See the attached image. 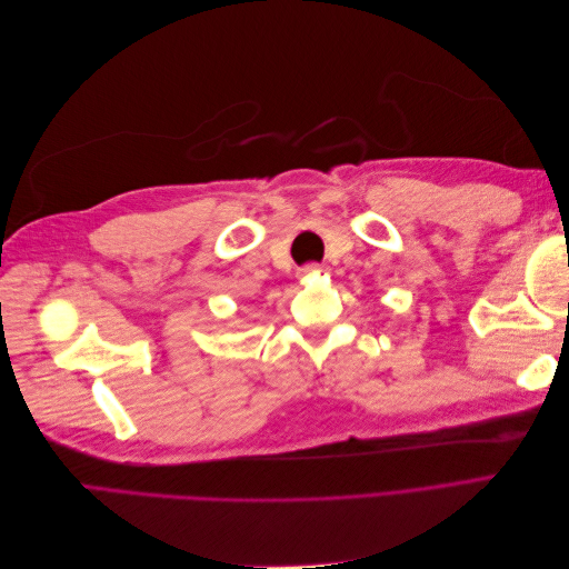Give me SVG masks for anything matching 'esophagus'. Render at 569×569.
Returning a JSON list of instances; mask_svg holds the SVG:
<instances>
[{
    "mask_svg": "<svg viewBox=\"0 0 569 569\" xmlns=\"http://www.w3.org/2000/svg\"><path fill=\"white\" fill-rule=\"evenodd\" d=\"M316 272H322V266H318V263H306V266L299 270L301 278H308V274H316Z\"/></svg>",
    "mask_w": 569,
    "mask_h": 569,
    "instance_id": "esophagus-1",
    "label": "esophagus"
}]
</instances>
